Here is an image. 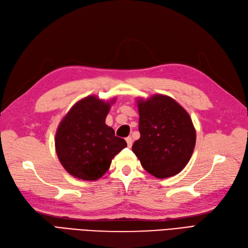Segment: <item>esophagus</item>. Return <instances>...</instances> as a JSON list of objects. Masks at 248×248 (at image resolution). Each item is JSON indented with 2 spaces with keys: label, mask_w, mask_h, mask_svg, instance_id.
<instances>
[{
  "label": "esophagus",
  "mask_w": 248,
  "mask_h": 248,
  "mask_svg": "<svg viewBox=\"0 0 248 248\" xmlns=\"http://www.w3.org/2000/svg\"><path fill=\"white\" fill-rule=\"evenodd\" d=\"M126 141H127V146H128L129 148L132 146V139L130 137L126 138Z\"/></svg>",
  "instance_id": "1"
}]
</instances>
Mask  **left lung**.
Wrapping results in <instances>:
<instances>
[{
  "label": "left lung",
  "mask_w": 248,
  "mask_h": 248,
  "mask_svg": "<svg viewBox=\"0 0 248 248\" xmlns=\"http://www.w3.org/2000/svg\"><path fill=\"white\" fill-rule=\"evenodd\" d=\"M140 138L132 151L149 174L164 179L179 174L196 146L191 118L171 97L155 94L138 99Z\"/></svg>",
  "instance_id": "8db88e82"
}]
</instances>
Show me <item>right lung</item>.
Segmentation results:
<instances>
[{
  "instance_id": "right-lung-1",
  "label": "right lung",
  "mask_w": 248,
  "mask_h": 248,
  "mask_svg": "<svg viewBox=\"0 0 248 248\" xmlns=\"http://www.w3.org/2000/svg\"><path fill=\"white\" fill-rule=\"evenodd\" d=\"M90 95L78 101L60 122L55 138L56 152L63 168L84 181H95L108 170L111 159L127 147L106 124L110 106Z\"/></svg>"
}]
</instances>
